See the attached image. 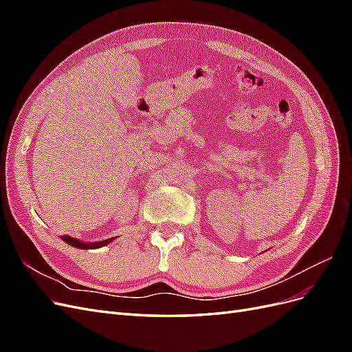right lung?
<instances>
[{
	"label": "right lung",
	"instance_id": "obj_1",
	"mask_svg": "<svg viewBox=\"0 0 352 352\" xmlns=\"http://www.w3.org/2000/svg\"><path fill=\"white\" fill-rule=\"evenodd\" d=\"M63 241H65L66 243L72 245V247L74 248H79V250H95V248H101L104 247V245H107L110 242L114 241V238H110V239H105V241H100V242H83V241H79L76 238H72V236H67V235H63L60 236Z\"/></svg>",
	"mask_w": 352,
	"mask_h": 352
}]
</instances>
